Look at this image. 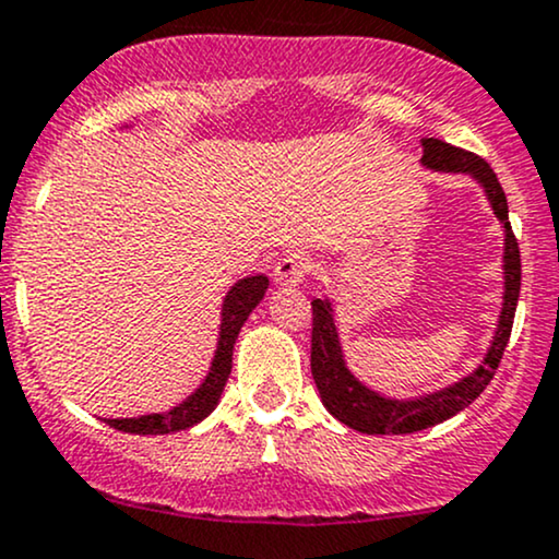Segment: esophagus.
<instances>
[{
  "label": "esophagus",
  "mask_w": 559,
  "mask_h": 559,
  "mask_svg": "<svg viewBox=\"0 0 559 559\" xmlns=\"http://www.w3.org/2000/svg\"><path fill=\"white\" fill-rule=\"evenodd\" d=\"M314 267V260L309 258L305 252H288L275 262V281H278L281 286H297L305 281V275L312 271Z\"/></svg>",
  "instance_id": "esophagus-1"
}]
</instances>
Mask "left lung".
Here are the masks:
<instances>
[{
  "label": "left lung",
  "mask_w": 559,
  "mask_h": 559,
  "mask_svg": "<svg viewBox=\"0 0 559 559\" xmlns=\"http://www.w3.org/2000/svg\"><path fill=\"white\" fill-rule=\"evenodd\" d=\"M421 145H425L421 160L429 169L474 174L481 181L497 218L506 224V305H502L500 325H497V335L492 346H489L487 359L474 374L455 382L453 388L427 395V399L388 401L352 378V372L344 365V356H341L331 307H328V301L312 299V356H309V361H312L314 385H318L322 403L335 419L365 435L421 432V429L440 425V421L472 406L484 393V388L489 385V380L495 378V369L500 367L510 331H513L518 294H521V252H518V239L508 221V198L502 192L500 181H497L492 166L476 153L450 145L445 140L425 138Z\"/></svg>",
  "instance_id": "left-lung-1"
}]
</instances>
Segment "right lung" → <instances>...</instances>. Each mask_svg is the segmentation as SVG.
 <instances>
[{"mask_svg": "<svg viewBox=\"0 0 559 559\" xmlns=\"http://www.w3.org/2000/svg\"><path fill=\"white\" fill-rule=\"evenodd\" d=\"M265 288L267 275H250V278H241L239 284L228 292V297L224 301V322H221L218 352H215L213 367L211 372H207L205 382L194 390L190 399L166 414L140 416V419H104L106 425L130 435H169L203 421L215 408L221 393H224L228 374H231L234 341H237L241 325L250 318L252 309L260 305L262 297H265Z\"/></svg>", "mask_w": 559, "mask_h": 559, "instance_id": "1", "label": "right lung"}]
</instances>
